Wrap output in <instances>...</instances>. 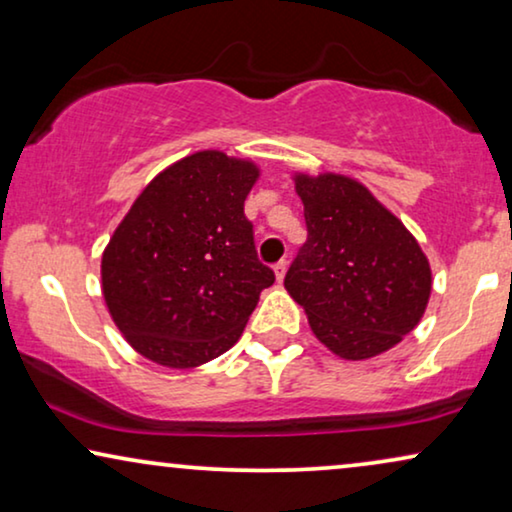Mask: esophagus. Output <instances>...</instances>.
<instances>
[{"instance_id": "34e87169", "label": "esophagus", "mask_w": 512, "mask_h": 512, "mask_svg": "<svg viewBox=\"0 0 512 512\" xmlns=\"http://www.w3.org/2000/svg\"><path fill=\"white\" fill-rule=\"evenodd\" d=\"M286 268H289V263L286 261H279L275 263V275H277V282H282L284 275H286Z\"/></svg>"}]
</instances>
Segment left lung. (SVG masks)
Returning a JSON list of instances; mask_svg holds the SVG:
<instances>
[{
  "mask_svg": "<svg viewBox=\"0 0 512 512\" xmlns=\"http://www.w3.org/2000/svg\"><path fill=\"white\" fill-rule=\"evenodd\" d=\"M307 240L284 286L317 338L342 359L387 352L419 324L431 268L401 221L359 181L300 174Z\"/></svg>",
  "mask_w": 512,
  "mask_h": 512,
  "instance_id": "obj_1",
  "label": "left lung"
}]
</instances>
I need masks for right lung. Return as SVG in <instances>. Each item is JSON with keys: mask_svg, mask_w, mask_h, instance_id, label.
Wrapping results in <instances>:
<instances>
[{"mask_svg": "<svg viewBox=\"0 0 512 512\" xmlns=\"http://www.w3.org/2000/svg\"><path fill=\"white\" fill-rule=\"evenodd\" d=\"M258 170L221 151L160 172L102 256V291L125 340L146 359L193 368L240 338L275 272L256 256L244 200Z\"/></svg>", "mask_w": 512, "mask_h": 512, "instance_id": "1", "label": "right lung"}]
</instances>
